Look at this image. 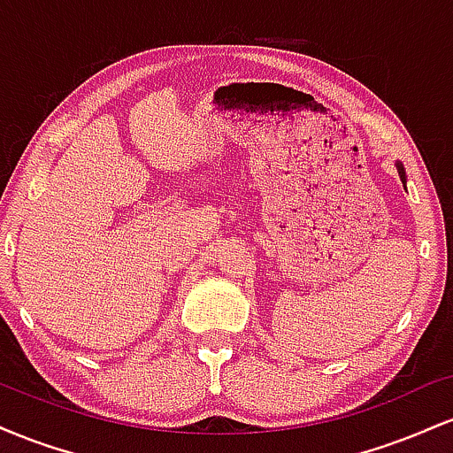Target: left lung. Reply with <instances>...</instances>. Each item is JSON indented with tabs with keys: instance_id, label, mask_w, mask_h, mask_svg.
I'll return each mask as SVG.
<instances>
[{
	"instance_id": "left-lung-1",
	"label": "left lung",
	"mask_w": 453,
	"mask_h": 453,
	"mask_svg": "<svg viewBox=\"0 0 453 453\" xmlns=\"http://www.w3.org/2000/svg\"><path fill=\"white\" fill-rule=\"evenodd\" d=\"M398 174H400V179H403V183H404V168L400 164H398Z\"/></svg>"
}]
</instances>
